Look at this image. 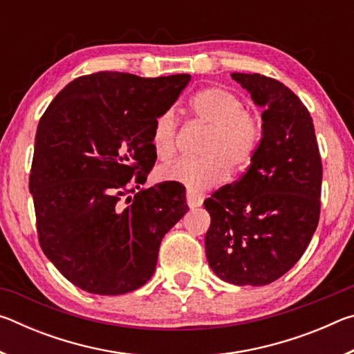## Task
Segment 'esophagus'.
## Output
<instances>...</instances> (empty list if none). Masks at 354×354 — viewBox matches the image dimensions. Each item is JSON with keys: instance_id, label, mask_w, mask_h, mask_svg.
I'll return each mask as SVG.
<instances>
[{"instance_id": "obj_1", "label": "esophagus", "mask_w": 354, "mask_h": 354, "mask_svg": "<svg viewBox=\"0 0 354 354\" xmlns=\"http://www.w3.org/2000/svg\"><path fill=\"white\" fill-rule=\"evenodd\" d=\"M203 205V196L195 194V192L187 190V206L190 209H195V207H200Z\"/></svg>"}]
</instances>
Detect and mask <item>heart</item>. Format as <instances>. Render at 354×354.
I'll list each match as a JSON object with an SVG mask.
<instances>
[{
  "label": "heart",
  "mask_w": 354,
  "mask_h": 354,
  "mask_svg": "<svg viewBox=\"0 0 354 354\" xmlns=\"http://www.w3.org/2000/svg\"><path fill=\"white\" fill-rule=\"evenodd\" d=\"M192 112L200 123L209 128L196 159H179L158 170L160 181L187 185L203 190L226 178L243 171L253 160L261 137L256 115L243 109L237 95L220 87H209L190 101ZM178 118L173 111H165L156 118L151 147L156 158L169 160L176 151Z\"/></svg>",
  "instance_id": "1"
}]
</instances>
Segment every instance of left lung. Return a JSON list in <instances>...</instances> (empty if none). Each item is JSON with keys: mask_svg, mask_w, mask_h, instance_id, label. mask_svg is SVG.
<instances>
[{"mask_svg": "<svg viewBox=\"0 0 354 354\" xmlns=\"http://www.w3.org/2000/svg\"><path fill=\"white\" fill-rule=\"evenodd\" d=\"M262 112V137L243 176L205 201L209 267L234 286H266L306 251L320 217L322 159L306 106L283 82L231 73Z\"/></svg>", "mask_w": 354, "mask_h": 354, "instance_id": "left-lung-1", "label": "left lung"}]
</instances>
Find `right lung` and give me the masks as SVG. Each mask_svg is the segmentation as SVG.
<instances>
[{
    "label": "right lung",
    "instance_id": "add662e5",
    "mask_svg": "<svg viewBox=\"0 0 354 354\" xmlns=\"http://www.w3.org/2000/svg\"><path fill=\"white\" fill-rule=\"evenodd\" d=\"M189 81L100 71L67 84L40 118L29 176L39 242L80 289H139L153 277L162 237L189 211L178 183L128 195L154 165L156 118Z\"/></svg>",
    "mask_w": 354,
    "mask_h": 354
}]
</instances>
